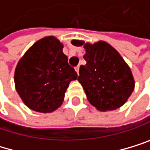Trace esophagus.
Segmentation results:
<instances>
[{
  "label": "esophagus",
  "instance_id": "34e87169",
  "mask_svg": "<svg viewBox=\"0 0 150 150\" xmlns=\"http://www.w3.org/2000/svg\"><path fill=\"white\" fill-rule=\"evenodd\" d=\"M79 65H77L76 67V73H77V74H79Z\"/></svg>",
  "mask_w": 150,
  "mask_h": 150
}]
</instances>
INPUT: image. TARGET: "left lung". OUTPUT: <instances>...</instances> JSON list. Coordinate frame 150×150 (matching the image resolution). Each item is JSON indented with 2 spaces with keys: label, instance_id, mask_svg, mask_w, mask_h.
I'll return each instance as SVG.
<instances>
[{
  "label": "left lung",
  "instance_id": "left-lung-1",
  "mask_svg": "<svg viewBox=\"0 0 150 150\" xmlns=\"http://www.w3.org/2000/svg\"><path fill=\"white\" fill-rule=\"evenodd\" d=\"M80 43L86 50V64L80 66L77 80L88 101L101 112L120 108L134 88L130 67L117 50L105 41Z\"/></svg>",
  "mask_w": 150,
  "mask_h": 150
}]
</instances>
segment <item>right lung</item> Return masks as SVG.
<instances>
[{"instance_id": "obj_1", "label": "right lung", "mask_w": 150, "mask_h": 150, "mask_svg": "<svg viewBox=\"0 0 150 150\" xmlns=\"http://www.w3.org/2000/svg\"><path fill=\"white\" fill-rule=\"evenodd\" d=\"M62 48L55 37H45L32 45L16 65V91L23 102L35 112L48 113L58 109L69 84L77 77Z\"/></svg>"}]
</instances>
